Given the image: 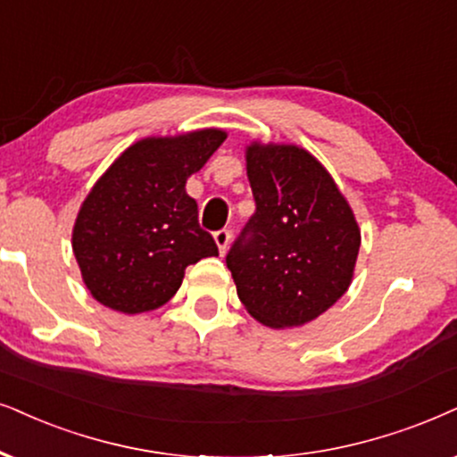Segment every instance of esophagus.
I'll list each match as a JSON object with an SVG mask.
<instances>
[{
  "mask_svg": "<svg viewBox=\"0 0 457 457\" xmlns=\"http://www.w3.org/2000/svg\"><path fill=\"white\" fill-rule=\"evenodd\" d=\"M229 240H232V232H229V229H219V232H215V242L221 255H225V251H228Z\"/></svg>",
  "mask_w": 457,
  "mask_h": 457,
  "instance_id": "1",
  "label": "esophagus"
}]
</instances>
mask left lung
Here are the masks:
<instances>
[{
	"instance_id": "8db88e82",
	"label": "left lung",
	"mask_w": 457,
	"mask_h": 457,
	"mask_svg": "<svg viewBox=\"0 0 457 457\" xmlns=\"http://www.w3.org/2000/svg\"><path fill=\"white\" fill-rule=\"evenodd\" d=\"M246 177L257 209L225 263L253 319L303 327L348 291L361 248L356 217L328 170L299 145L253 141Z\"/></svg>"
}]
</instances>
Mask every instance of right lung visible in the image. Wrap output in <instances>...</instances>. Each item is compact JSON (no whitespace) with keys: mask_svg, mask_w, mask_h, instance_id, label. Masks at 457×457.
Wrapping results in <instances>:
<instances>
[{"mask_svg":"<svg viewBox=\"0 0 457 457\" xmlns=\"http://www.w3.org/2000/svg\"><path fill=\"white\" fill-rule=\"evenodd\" d=\"M225 137V130L202 129L141 138L92 186L71 246L96 302L122 314L158 310L179 291L187 265L219 255L186 183Z\"/></svg>","mask_w":457,"mask_h":457,"instance_id":"right-lung-1","label":"right lung"}]
</instances>
